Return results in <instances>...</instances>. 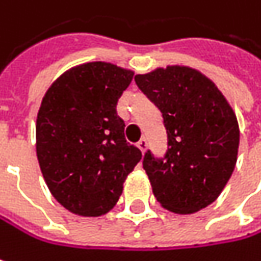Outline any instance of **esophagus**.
<instances>
[{"mask_svg":"<svg viewBox=\"0 0 261 261\" xmlns=\"http://www.w3.org/2000/svg\"><path fill=\"white\" fill-rule=\"evenodd\" d=\"M137 147H138V148H140L141 151L144 153V151L147 150V147H148V142H147V140H145V138H142V140H141V141H138V144H137Z\"/></svg>","mask_w":261,"mask_h":261,"instance_id":"1","label":"esophagus"}]
</instances>
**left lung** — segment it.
<instances>
[{"mask_svg":"<svg viewBox=\"0 0 261 261\" xmlns=\"http://www.w3.org/2000/svg\"><path fill=\"white\" fill-rule=\"evenodd\" d=\"M141 92L160 110L168 150L142 166L158 202L175 214L206 208L232 177L239 126L227 99L208 77L189 66L158 68L135 75Z\"/></svg>","mask_w":261,"mask_h":261,"instance_id":"1","label":"left lung"}]
</instances>
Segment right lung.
I'll return each instance as SVG.
<instances>
[{"mask_svg":"<svg viewBox=\"0 0 261 261\" xmlns=\"http://www.w3.org/2000/svg\"><path fill=\"white\" fill-rule=\"evenodd\" d=\"M134 72L89 62L48 87L37 116V158L53 197L72 214L99 217L117 203L142 154L124 138L117 102Z\"/></svg>","mask_w":261,"mask_h":261,"instance_id":"1","label":"right lung"}]
</instances>
